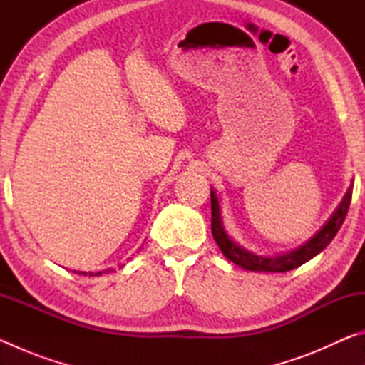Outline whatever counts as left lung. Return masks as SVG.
I'll return each mask as SVG.
<instances>
[{
	"mask_svg": "<svg viewBox=\"0 0 365 365\" xmlns=\"http://www.w3.org/2000/svg\"><path fill=\"white\" fill-rule=\"evenodd\" d=\"M353 185L354 182L351 180V185L346 190L343 200L339 201L335 211L325 222L322 228L307 240L306 243H302L296 250H292L288 252H282L277 256H261L256 252H251L242 245H238L235 240L227 233L224 222H222V212H220V200L215 190L211 188V209H212V235L214 240L217 242L219 248L228 261L237 264L238 267L245 270L252 272H288L296 267H299L307 261H311L312 257H316L319 252H322L330 242L335 238L339 227L344 222L346 214H348V207L351 202V196H353Z\"/></svg>",
	"mask_w": 365,
	"mask_h": 365,
	"instance_id": "obj_1",
	"label": "left lung"
}]
</instances>
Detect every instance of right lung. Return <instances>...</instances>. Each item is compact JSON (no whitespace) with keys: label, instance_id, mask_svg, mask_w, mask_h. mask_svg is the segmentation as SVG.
I'll use <instances>...</instances> for the list:
<instances>
[{"label":"right lung","instance_id":"add662e5","mask_svg":"<svg viewBox=\"0 0 365 365\" xmlns=\"http://www.w3.org/2000/svg\"><path fill=\"white\" fill-rule=\"evenodd\" d=\"M122 267V264L119 265V269ZM114 269H108V270H104V272H113ZM73 274H78V275H88V277H98V275H101L103 272H80V270H73Z\"/></svg>","mask_w":365,"mask_h":365}]
</instances>
